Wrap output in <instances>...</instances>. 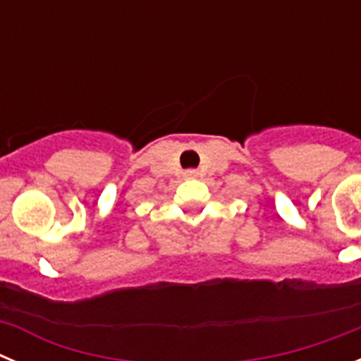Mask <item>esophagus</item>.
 <instances>
[{"label": "esophagus", "mask_w": 361, "mask_h": 361, "mask_svg": "<svg viewBox=\"0 0 361 361\" xmlns=\"http://www.w3.org/2000/svg\"><path fill=\"white\" fill-rule=\"evenodd\" d=\"M184 177L195 178V177H199V171H197V170H186V171H184Z\"/></svg>", "instance_id": "34e87169"}]
</instances>
